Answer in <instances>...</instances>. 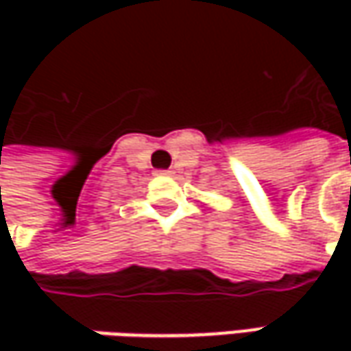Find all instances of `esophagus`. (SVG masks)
Wrapping results in <instances>:
<instances>
[{
  "mask_svg": "<svg viewBox=\"0 0 351 351\" xmlns=\"http://www.w3.org/2000/svg\"><path fill=\"white\" fill-rule=\"evenodd\" d=\"M158 176H171L173 171H169V169H160V171H156Z\"/></svg>",
  "mask_w": 351,
  "mask_h": 351,
  "instance_id": "1",
  "label": "esophagus"
}]
</instances>
